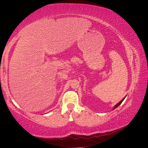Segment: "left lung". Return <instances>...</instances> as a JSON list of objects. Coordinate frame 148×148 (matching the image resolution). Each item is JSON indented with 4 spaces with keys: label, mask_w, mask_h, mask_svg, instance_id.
Instances as JSON below:
<instances>
[{
    "label": "left lung",
    "mask_w": 148,
    "mask_h": 148,
    "mask_svg": "<svg viewBox=\"0 0 148 148\" xmlns=\"http://www.w3.org/2000/svg\"><path fill=\"white\" fill-rule=\"evenodd\" d=\"M125 97L123 98V99H122V101H120V102H119V103H117V104H116V105H115V106H114V109H113V110H114L115 109H116V108H117V107L118 106H120V105L121 104H122V102H123V101L124 100V99H125Z\"/></svg>",
    "instance_id": "left-lung-1"
}]
</instances>
